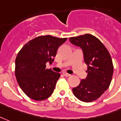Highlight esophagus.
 Listing matches in <instances>:
<instances>
[{
    "label": "esophagus",
    "instance_id": "esophagus-1",
    "mask_svg": "<svg viewBox=\"0 0 121 121\" xmlns=\"http://www.w3.org/2000/svg\"><path fill=\"white\" fill-rule=\"evenodd\" d=\"M63 75H64V76H65V77H69V76H70V74H67V73H66V72H63Z\"/></svg>",
    "mask_w": 121,
    "mask_h": 121
}]
</instances>
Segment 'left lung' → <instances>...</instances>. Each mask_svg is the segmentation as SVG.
I'll return each instance as SVG.
<instances>
[{"instance_id": "left-lung-1", "label": "left lung", "mask_w": 121, "mask_h": 121, "mask_svg": "<svg viewBox=\"0 0 121 121\" xmlns=\"http://www.w3.org/2000/svg\"><path fill=\"white\" fill-rule=\"evenodd\" d=\"M70 43L83 50L84 60L88 66L87 77L81 79L73 94L80 101L92 102L98 99L109 87L112 79L113 66L109 52L103 43L90 34L70 37Z\"/></svg>"}]
</instances>
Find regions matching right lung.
I'll list each match as a JSON object with an SVG mask.
<instances>
[{
  "label": "right lung",
  "mask_w": 121,
  "mask_h": 121,
  "mask_svg": "<svg viewBox=\"0 0 121 121\" xmlns=\"http://www.w3.org/2000/svg\"><path fill=\"white\" fill-rule=\"evenodd\" d=\"M67 39L40 36L29 41L18 52L15 60V76L29 98L42 101L53 93L60 74L46 69V63H52L58 47Z\"/></svg>",
  "instance_id": "add662e5"
}]
</instances>
